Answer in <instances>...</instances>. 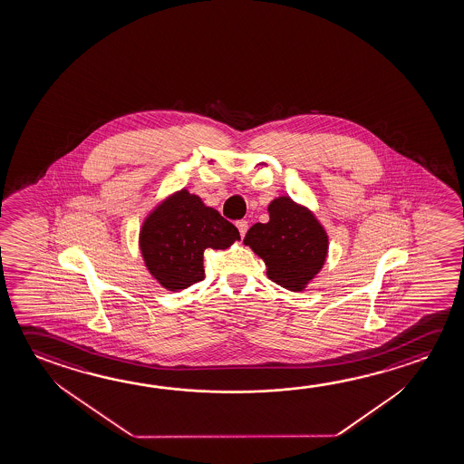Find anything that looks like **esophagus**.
I'll use <instances>...</instances> for the list:
<instances>
[{
    "label": "esophagus",
    "instance_id": "obj_1",
    "mask_svg": "<svg viewBox=\"0 0 464 464\" xmlns=\"http://www.w3.org/2000/svg\"><path fill=\"white\" fill-rule=\"evenodd\" d=\"M236 227L239 229L241 236L246 235V233H247V228H249V225H247V221L246 220L236 221Z\"/></svg>",
    "mask_w": 464,
    "mask_h": 464
}]
</instances>
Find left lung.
<instances>
[{"mask_svg": "<svg viewBox=\"0 0 464 464\" xmlns=\"http://www.w3.org/2000/svg\"><path fill=\"white\" fill-rule=\"evenodd\" d=\"M268 213V223L251 227L244 244L264 258L270 280L289 291H301L325 262L327 233L307 208L289 198H275Z\"/></svg>", "mask_w": 464, "mask_h": 464, "instance_id": "left-lung-1", "label": "left lung"}]
</instances>
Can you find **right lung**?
<instances>
[{
    "mask_svg": "<svg viewBox=\"0 0 464 464\" xmlns=\"http://www.w3.org/2000/svg\"><path fill=\"white\" fill-rule=\"evenodd\" d=\"M236 239L241 236L231 221L183 189L145 220L140 251L161 286L178 291L206 278V249H227Z\"/></svg>",
    "mask_w": 464,
    "mask_h": 464,
    "instance_id": "obj_1",
    "label": "right lung"
}]
</instances>
